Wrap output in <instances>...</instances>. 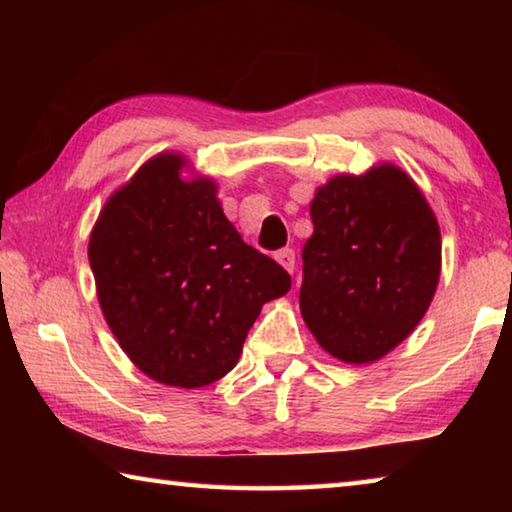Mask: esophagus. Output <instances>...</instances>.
<instances>
[{
    "label": "esophagus",
    "mask_w": 512,
    "mask_h": 512,
    "mask_svg": "<svg viewBox=\"0 0 512 512\" xmlns=\"http://www.w3.org/2000/svg\"><path fill=\"white\" fill-rule=\"evenodd\" d=\"M275 262L280 264L284 271H289V273H293V268H296V253H293L291 248H282V250H277L275 253Z\"/></svg>",
    "instance_id": "34e87169"
}]
</instances>
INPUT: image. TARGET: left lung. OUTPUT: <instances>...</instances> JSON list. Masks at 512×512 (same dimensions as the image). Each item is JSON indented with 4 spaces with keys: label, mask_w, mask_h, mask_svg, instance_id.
<instances>
[{
    "label": "left lung",
    "mask_w": 512,
    "mask_h": 512,
    "mask_svg": "<svg viewBox=\"0 0 512 512\" xmlns=\"http://www.w3.org/2000/svg\"><path fill=\"white\" fill-rule=\"evenodd\" d=\"M302 318L329 357L372 363L409 339L440 280L438 219L393 162L339 173L309 205Z\"/></svg>",
    "instance_id": "left-lung-1"
}]
</instances>
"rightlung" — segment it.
Instances as JSON below:
<instances>
[{
  "label": "right lung",
  "instance_id": "obj_1",
  "mask_svg": "<svg viewBox=\"0 0 512 512\" xmlns=\"http://www.w3.org/2000/svg\"><path fill=\"white\" fill-rule=\"evenodd\" d=\"M185 169L173 151L146 160L101 207L88 257L119 348L146 377L192 391L237 366L291 277L225 219L216 180Z\"/></svg>",
  "mask_w": 512,
  "mask_h": 512
}]
</instances>
